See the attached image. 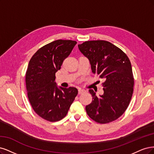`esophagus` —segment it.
I'll list each match as a JSON object with an SVG mask.
<instances>
[{
	"mask_svg": "<svg viewBox=\"0 0 154 154\" xmlns=\"http://www.w3.org/2000/svg\"><path fill=\"white\" fill-rule=\"evenodd\" d=\"M84 92H85V90H82V89H81V88L79 89V90H78L79 94H82V93H83Z\"/></svg>",
	"mask_w": 154,
	"mask_h": 154,
	"instance_id": "obj_1",
	"label": "esophagus"
}]
</instances>
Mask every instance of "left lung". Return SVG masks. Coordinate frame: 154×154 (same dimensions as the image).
<instances>
[{"label": "left lung", "mask_w": 154, "mask_h": 154, "mask_svg": "<svg viewBox=\"0 0 154 154\" xmlns=\"http://www.w3.org/2000/svg\"><path fill=\"white\" fill-rule=\"evenodd\" d=\"M78 47L90 61L92 72L105 80L102 95L97 97L93 90H89L93 100L86 106L88 115L102 124L117 120L126 111L133 93L134 79L129 59L107 41H87Z\"/></svg>", "instance_id": "obj_1"}]
</instances>
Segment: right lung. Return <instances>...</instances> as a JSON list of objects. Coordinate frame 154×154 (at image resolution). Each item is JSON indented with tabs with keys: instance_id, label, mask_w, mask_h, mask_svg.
<instances>
[{
	"instance_id": "right-lung-1",
	"label": "right lung",
	"mask_w": 154,
	"mask_h": 154,
	"mask_svg": "<svg viewBox=\"0 0 154 154\" xmlns=\"http://www.w3.org/2000/svg\"><path fill=\"white\" fill-rule=\"evenodd\" d=\"M77 42L57 39L36 51L29 61L26 83L29 102L37 115L54 122L66 116L77 96L75 88H57L56 73Z\"/></svg>"
}]
</instances>
